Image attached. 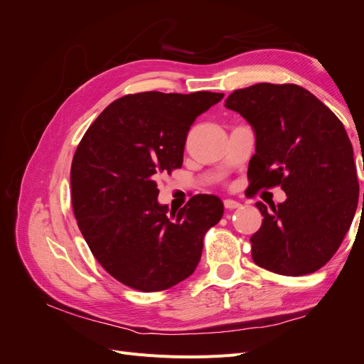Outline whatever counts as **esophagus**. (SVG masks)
I'll list each match as a JSON object with an SVG mask.
<instances>
[{
  "label": "esophagus",
  "mask_w": 364,
  "mask_h": 364,
  "mask_svg": "<svg viewBox=\"0 0 364 364\" xmlns=\"http://www.w3.org/2000/svg\"><path fill=\"white\" fill-rule=\"evenodd\" d=\"M223 205H225L226 209H235V208H240V206H241L240 202L232 200V199H226V200L223 202Z\"/></svg>",
  "instance_id": "1"
}]
</instances>
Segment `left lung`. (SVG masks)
Masks as SVG:
<instances>
[{"mask_svg":"<svg viewBox=\"0 0 364 364\" xmlns=\"http://www.w3.org/2000/svg\"><path fill=\"white\" fill-rule=\"evenodd\" d=\"M225 106L255 130L249 188L281 186L287 194L272 209L257 203L264 218L250 237L253 262L285 277L323 267L340 247L358 205L354 150L341 121L293 83L252 85L234 91Z\"/></svg>","mask_w":364,"mask_h":364,"instance_id":"8db88e82","label":"left lung"}]
</instances>
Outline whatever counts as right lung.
I'll return each instance as SVG.
<instances>
[{
  "mask_svg": "<svg viewBox=\"0 0 364 364\" xmlns=\"http://www.w3.org/2000/svg\"><path fill=\"white\" fill-rule=\"evenodd\" d=\"M225 94H129L86 130L71 164L80 232L102 267L139 291H161L193 274L203 237L220 222L217 196L197 194L178 213L158 203L159 174L181 168L196 118Z\"/></svg>",
  "mask_w": 364,
  "mask_h": 364,
  "instance_id": "1",
  "label": "right lung"
}]
</instances>
